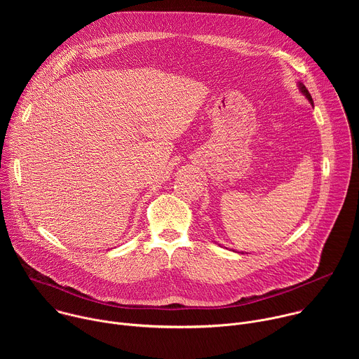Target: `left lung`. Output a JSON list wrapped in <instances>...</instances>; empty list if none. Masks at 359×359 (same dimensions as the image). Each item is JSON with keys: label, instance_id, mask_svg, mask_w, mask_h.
<instances>
[{"label": "left lung", "instance_id": "1", "mask_svg": "<svg viewBox=\"0 0 359 359\" xmlns=\"http://www.w3.org/2000/svg\"><path fill=\"white\" fill-rule=\"evenodd\" d=\"M297 85H298V89H299V92L309 99V102L310 104L314 107V100H313V97H311V95H310V92H309V89H306L305 86H304V83H301V82H297ZM241 254H244V252H241Z\"/></svg>", "mask_w": 359, "mask_h": 359}]
</instances>
